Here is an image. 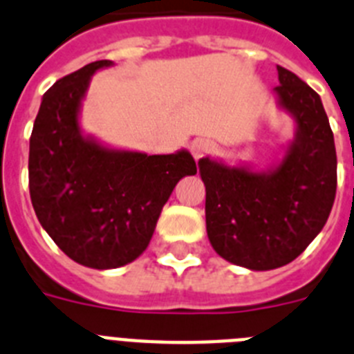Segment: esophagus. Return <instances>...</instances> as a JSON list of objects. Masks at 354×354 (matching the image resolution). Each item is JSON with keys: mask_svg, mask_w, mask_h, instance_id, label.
I'll return each instance as SVG.
<instances>
[{"mask_svg": "<svg viewBox=\"0 0 354 354\" xmlns=\"http://www.w3.org/2000/svg\"><path fill=\"white\" fill-rule=\"evenodd\" d=\"M190 151H192L196 160H199L201 156H205L207 153L212 151V142H208V140L205 139L192 140V144H190Z\"/></svg>", "mask_w": 354, "mask_h": 354, "instance_id": "1", "label": "esophagus"}]
</instances>
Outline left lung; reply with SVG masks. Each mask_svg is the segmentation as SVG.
<instances>
[{"mask_svg": "<svg viewBox=\"0 0 354 354\" xmlns=\"http://www.w3.org/2000/svg\"><path fill=\"white\" fill-rule=\"evenodd\" d=\"M272 94L294 121L283 155L263 169L203 156L207 233L215 253L250 270L287 266L330 217L337 192L333 131L319 94L281 66Z\"/></svg>", "mask_w": 354, "mask_h": 354, "instance_id": "left-lung-1", "label": "left lung"}]
</instances>
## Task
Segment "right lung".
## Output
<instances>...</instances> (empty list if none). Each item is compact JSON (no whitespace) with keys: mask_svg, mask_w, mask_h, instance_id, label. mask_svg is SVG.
Instances as JSON below:
<instances>
[{"mask_svg":"<svg viewBox=\"0 0 354 354\" xmlns=\"http://www.w3.org/2000/svg\"><path fill=\"white\" fill-rule=\"evenodd\" d=\"M97 60L42 96L30 137V198L42 228L76 263L115 269L146 251L178 181L198 173L187 149L147 155L112 147L80 126Z\"/></svg>","mask_w":354,"mask_h":354,"instance_id":"1","label":"right lung"}]
</instances>
